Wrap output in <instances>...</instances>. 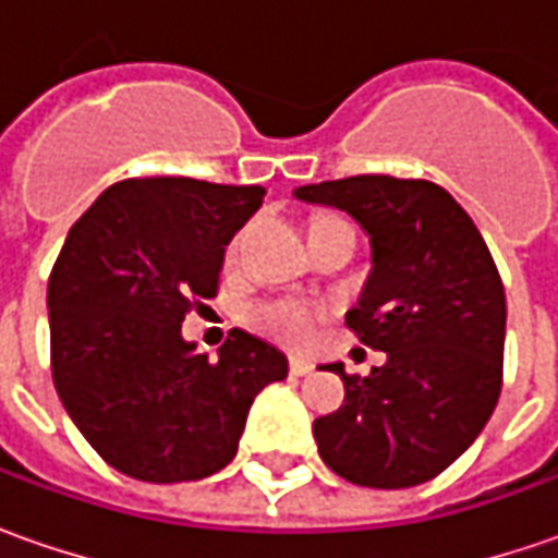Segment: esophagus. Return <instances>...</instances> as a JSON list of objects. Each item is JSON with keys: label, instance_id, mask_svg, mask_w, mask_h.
Segmentation results:
<instances>
[{"label": "esophagus", "instance_id": "1", "mask_svg": "<svg viewBox=\"0 0 558 558\" xmlns=\"http://www.w3.org/2000/svg\"><path fill=\"white\" fill-rule=\"evenodd\" d=\"M289 369H291V375H298V378H307V375H313V363L311 360H301V356H294Z\"/></svg>", "mask_w": 558, "mask_h": 558}]
</instances>
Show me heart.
<instances>
[{"mask_svg":"<svg viewBox=\"0 0 558 558\" xmlns=\"http://www.w3.org/2000/svg\"><path fill=\"white\" fill-rule=\"evenodd\" d=\"M251 326L260 332L272 335L286 344H307L313 338V326H316V313L301 304V301H269V304H257L247 313Z\"/></svg>","mask_w":558,"mask_h":558,"instance_id":"b5f03b06","label":"heart"}]
</instances>
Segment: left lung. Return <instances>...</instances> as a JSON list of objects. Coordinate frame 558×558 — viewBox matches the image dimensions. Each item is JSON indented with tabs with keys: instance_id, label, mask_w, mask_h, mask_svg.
Masks as SVG:
<instances>
[{
	"instance_id": "8db88e82",
	"label": "left lung",
	"mask_w": 558,
	"mask_h": 558,
	"mask_svg": "<svg viewBox=\"0 0 558 558\" xmlns=\"http://www.w3.org/2000/svg\"><path fill=\"white\" fill-rule=\"evenodd\" d=\"M294 198L351 214L373 272L348 329L385 351L366 378L329 363L344 403L313 422L323 462L360 487L432 482L482 435L504 385L506 291L478 226L428 180L348 177Z\"/></svg>"
}]
</instances>
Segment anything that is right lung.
<instances>
[{
    "mask_svg": "<svg viewBox=\"0 0 558 558\" xmlns=\"http://www.w3.org/2000/svg\"><path fill=\"white\" fill-rule=\"evenodd\" d=\"M260 185L145 177L105 189L71 226L49 276L52 378L101 460L136 482H198L232 462L254 397L289 360L229 335L210 363L183 338L220 289L226 245Z\"/></svg>",
    "mask_w": 558,
    "mask_h": 558,
    "instance_id": "obj_1",
    "label": "right lung"
}]
</instances>
